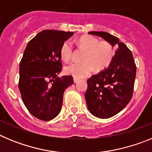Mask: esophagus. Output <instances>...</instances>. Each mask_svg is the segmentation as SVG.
Here are the masks:
<instances>
[{"label":"esophagus","mask_w":152,"mask_h":152,"mask_svg":"<svg viewBox=\"0 0 152 152\" xmlns=\"http://www.w3.org/2000/svg\"><path fill=\"white\" fill-rule=\"evenodd\" d=\"M73 80H74V82H75V83H77V82H78V80H79L78 79L76 78V77H74Z\"/></svg>","instance_id":"obj_1"}]
</instances>
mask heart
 <instances>
[{"instance_id": "b5f03b06", "label": "heart", "mask_w": 152, "mask_h": 152, "mask_svg": "<svg viewBox=\"0 0 152 152\" xmlns=\"http://www.w3.org/2000/svg\"><path fill=\"white\" fill-rule=\"evenodd\" d=\"M78 44L86 52L83 57V62L72 61L64 67V72L77 78H82L89 75L95 68L101 70L107 67L112 61L113 49L110 42L107 41L99 42V39L92 36H81L78 39ZM73 52L72 42L67 40L61 45L60 55L64 61L71 58Z\"/></svg>"}]
</instances>
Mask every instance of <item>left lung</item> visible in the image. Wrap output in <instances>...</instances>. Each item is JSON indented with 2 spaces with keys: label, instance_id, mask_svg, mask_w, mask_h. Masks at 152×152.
<instances>
[{
  "label": "left lung",
  "instance_id": "1",
  "mask_svg": "<svg viewBox=\"0 0 152 152\" xmlns=\"http://www.w3.org/2000/svg\"><path fill=\"white\" fill-rule=\"evenodd\" d=\"M88 33L100 36L113 47L118 46L109 66L88 79L85 94L90 113L97 118L107 119L123 110L129 103L136 66L131 51L117 37L106 32Z\"/></svg>",
  "mask_w": 152,
  "mask_h": 152
}]
</instances>
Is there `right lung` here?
Wrapping results in <instances>:
<instances>
[{
    "label": "right lung",
    "mask_w": 152,
    "mask_h": 152,
    "mask_svg": "<svg viewBox=\"0 0 152 152\" xmlns=\"http://www.w3.org/2000/svg\"><path fill=\"white\" fill-rule=\"evenodd\" d=\"M73 32L43 30L28 42L20 63L19 89L24 105L37 119L49 121L58 115L72 76L61 71L60 49Z\"/></svg>",
    "instance_id": "1"
}]
</instances>
